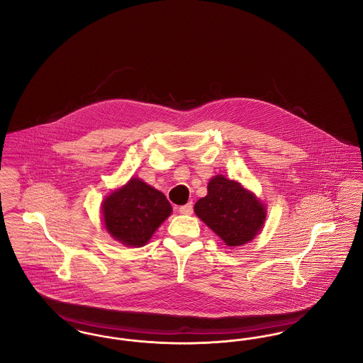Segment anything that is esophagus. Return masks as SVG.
Listing matches in <instances>:
<instances>
[{"instance_id": "1", "label": "esophagus", "mask_w": 363, "mask_h": 363, "mask_svg": "<svg viewBox=\"0 0 363 363\" xmlns=\"http://www.w3.org/2000/svg\"><path fill=\"white\" fill-rule=\"evenodd\" d=\"M179 213H182V215H190L191 212H193V204L191 203H188V204H185V206H182V207H179Z\"/></svg>"}]
</instances>
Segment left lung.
<instances>
[{"mask_svg": "<svg viewBox=\"0 0 363 363\" xmlns=\"http://www.w3.org/2000/svg\"><path fill=\"white\" fill-rule=\"evenodd\" d=\"M194 212L230 247L252 241L267 216L264 204L250 190L223 175L209 181L208 194L194 204Z\"/></svg>", "mask_w": 363, "mask_h": 363, "instance_id": "left-lung-1", "label": "left lung"}]
</instances>
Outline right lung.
Instances as JSON below:
<instances>
[{
    "instance_id": "obj_1",
    "label": "right lung",
    "mask_w": 363,
    "mask_h": 363,
    "mask_svg": "<svg viewBox=\"0 0 363 363\" xmlns=\"http://www.w3.org/2000/svg\"><path fill=\"white\" fill-rule=\"evenodd\" d=\"M166 196L140 178L110 193L102 203L107 233L125 246L140 247L151 240L156 228L172 213Z\"/></svg>"
}]
</instances>
